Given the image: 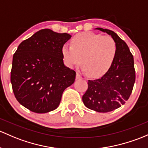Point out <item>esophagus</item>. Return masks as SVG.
Returning a JSON list of instances; mask_svg holds the SVG:
<instances>
[{
    "label": "esophagus",
    "instance_id": "esophagus-1",
    "mask_svg": "<svg viewBox=\"0 0 148 148\" xmlns=\"http://www.w3.org/2000/svg\"><path fill=\"white\" fill-rule=\"evenodd\" d=\"M82 78V76L80 74H79V73H77V79H80Z\"/></svg>",
    "mask_w": 148,
    "mask_h": 148
}]
</instances>
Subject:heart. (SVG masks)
Here are the masks:
<instances>
[{"mask_svg": "<svg viewBox=\"0 0 148 148\" xmlns=\"http://www.w3.org/2000/svg\"><path fill=\"white\" fill-rule=\"evenodd\" d=\"M62 54L65 64L70 68L82 62V69L91 77L105 74L114 62L117 45L111 36H102L91 32L77 34L71 40V46L64 45Z\"/></svg>", "mask_w": 148, "mask_h": 148, "instance_id": "b5f03b06", "label": "heart"}]
</instances>
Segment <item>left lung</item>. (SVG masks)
Listing matches in <instances>:
<instances>
[{"label":"left lung","mask_w":148,"mask_h":148,"mask_svg":"<svg viewBox=\"0 0 148 148\" xmlns=\"http://www.w3.org/2000/svg\"><path fill=\"white\" fill-rule=\"evenodd\" d=\"M114 39L117 54L108 71L101 78L88 81L82 96L84 104L93 111L107 113L117 109L130 97L136 81L133 56L127 44L113 31L97 27Z\"/></svg>","instance_id":"8db88e82"}]
</instances>
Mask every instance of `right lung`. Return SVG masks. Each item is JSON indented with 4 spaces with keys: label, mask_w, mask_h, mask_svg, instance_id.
<instances>
[{
    "label": "right lung",
    "mask_w": 148,
    "mask_h": 148,
    "mask_svg": "<svg viewBox=\"0 0 148 148\" xmlns=\"http://www.w3.org/2000/svg\"><path fill=\"white\" fill-rule=\"evenodd\" d=\"M67 33L42 29L23 41L13 54L10 72L17 101L37 113L54 111L65 88L75 81L76 72L64 64L62 48Z\"/></svg>",
    "instance_id": "add662e5"
}]
</instances>
